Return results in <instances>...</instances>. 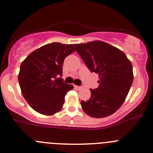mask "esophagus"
I'll use <instances>...</instances> for the list:
<instances>
[{
	"label": "esophagus",
	"mask_w": 153,
	"mask_h": 153,
	"mask_svg": "<svg viewBox=\"0 0 153 153\" xmlns=\"http://www.w3.org/2000/svg\"><path fill=\"white\" fill-rule=\"evenodd\" d=\"M74 87H75V89H76V90H82V87H81V86L74 85Z\"/></svg>",
	"instance_id": "34e87169"
}]
</instances>
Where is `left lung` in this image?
I'll use <instances>...</instances> for the list:
<instances>
[{
    "mask_svg": "<svg viewBox=\"0 0 153 153\" xmlns=\"http://www.w3.org/2000/svg\"><path fill=\"white\" fill-rule=\"evenodd\" d=\"M74 45L90 71L99 76L98 87L90 89L88 100L81 101L82 109L93 118L111 116L121 107L131 88V61L123 51L102 41Z\"/></svg>",
    "mask_w": 153,
    "mask_h": 153,
    "instance_id": "1",
    "label": "left lung"
}]
</instances>
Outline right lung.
<instances>
[{
	"mask_svg": "<svg viewBox=\"0 0 153 153\" xmlns=\"http://www.w3.org/2000/svg\"><path fill=\"white\" fill-rule=\"evenodd\" d=\"M75 51L71 44L52 42L35 50L22 61L18 75L22 93L39 114L51 116L63 108L65 95L74 87L60 76L65 58Z\"/></svg>",
	"mask_w": 153,
	"mask_h": 153,
	"instance_id": "right-lung-1",
	"label": "right lung"
}]
</instances>
